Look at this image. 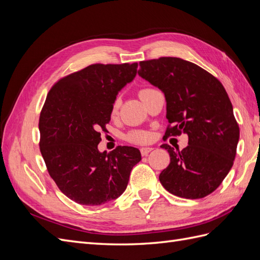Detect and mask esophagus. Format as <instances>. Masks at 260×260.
Returning a JSON list of instances; mask_svg holds the SVG:
<instances>
[{
  "instance_id": "1",
  "label": "esophagus",
  "mask_w": 260,
  "mask_h": 260,
  "mask_svg": "<svg viewBox=\"0 0 260 260\" xmlns=\"http://www.w3.org/2000/svg\"><path fill=\"white\" fill-rule=\"evenodd\" d=\"M153 149H154L153 147H149V146L142 147V148H141V154H142L143 156H147L149 153L153 151Z\"/></svg>"
}]
</instances>
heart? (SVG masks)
I'll return each mask as SVG.
<instances>
[{
	"instance_id": "heart-1",
	"label": "heart",
	"mask_w": 260,
	"mask_h": 260,
	"mask_svg": "<svg viewBox=\"0 0 260 260\" xmlns=\"http://www.w3.org/2000/svg\"><path fill=\"white\" fill-rule=\"evenodd\" d=\"M153 89H142L139 92V95L140 98H142L144 94H146L147 92H149ZM120 106V99L119 98H116L115 101L113 102V105H112V114H116L118 112V109H119ZM151 138V135H149L148 132L146 131H133L129 135V139L133 142H137V143H144L146 141L149 140Z\"/></svg>"
}]
</instances>
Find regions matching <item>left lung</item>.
<instances>
[{
    "label": "left lung",
    "instance_id": "1",
    "mask_svg": "<svg viewBox=\"0 0 260 260\" xmlns=\"http://www.w3.org/2000/svg\"><path fill=\"white\" fill-rule=\"evenodd\" d=\"M138 74L165 94L172 124L165 136L188 137L182 151L161 145L170 164L160 183L179 198H205L221 184L237 154L240 128L226 91L205 69L178 57L140 61Z\"/></svg>",
    "mask_w": 260,
    "mask_h": 260
}]
</instances>
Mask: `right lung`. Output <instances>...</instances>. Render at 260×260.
Here are the masks:
<instances>
[{
  "mask_svg": "<svg viewBox=\"0 0 260 260\" xmlns=\"http://www.w3.org/2000/svg\"><path fill=\"white\" fill-rule=\"evenodd\" d=\"M133 64H93L61 78L39 119L40 152L51 178L68 199L86 206L116 200L141 160L132 146L101 153V130L111 120L118 92L137 75Z\"/></svg>",
  "mask_w": 260,
  "mask_h": 260,
  "instance_id": "right-lung-1",
  "label": "right lung"
}]
</instances>
